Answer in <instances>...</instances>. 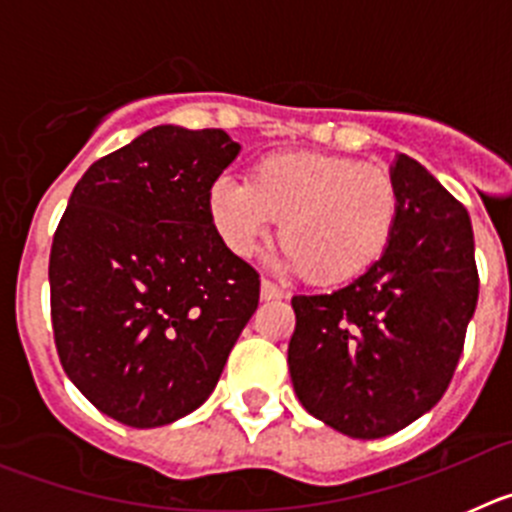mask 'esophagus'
I'll return each instance as SVG.
<instances>
[{"label": "esophagus", "instance_id": "1", "mask_svg": "<svg viewBox=\"0 0 512 512\" xmlns=\"http://www.w3.org/2000/svg\"><path fill=\"white\" fill-rule=\"evenodd\" d=\"M284 289H279L277 284H271L269 279H261V300H284Z\"/></svg>", "mask_w": 512, "mask_h": 512}]
</instances>
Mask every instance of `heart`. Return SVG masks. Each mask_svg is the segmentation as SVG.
<instances>
[{"label": "heart", "instance_id": "1", "mask_svg": "<svg viewBox=\"0 0 512 512\" xmlns=\"http://www.w3.org/2000/svg\"><path fill=\"white\" fill-rule=\"evenodd\" d=\"M207 215L235 256L259 251L279 220V264L312 284L336 287L366 274L390 248L400 192L382 166L336 153L284 151L253 164L248 182L215 179Z\"/></svg>", "mask_w": 512, "mask_h": 512}]
</instances>
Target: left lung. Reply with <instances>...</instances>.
<instances>
[{
  "mask_svg": "<svg viewBox=\"0 0 512 512\" xmlns=\"http://www.w3.org/2000/svg\"><path fill=\"white\" fill-rule=\"evenodd\" d=\"M390 174L400 217L382 259L330 295L292 297L297 397L351 438L392 436L441 400L479 295L467 210L405 153Z\"/></svg>",
  "mask_w": 512,
  "mask_h": 512,
  "instance_id": "8db88e82",
  "label": "left lung"
}]
</instances>
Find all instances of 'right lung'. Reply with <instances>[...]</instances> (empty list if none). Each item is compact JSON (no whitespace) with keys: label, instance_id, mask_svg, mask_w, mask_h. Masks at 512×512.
I'll list each match as a JSON object with an SVG mask.
<instances>
[{"label":"right lung","instance_id":"1","mask_svg":"<svg viewBox=\"0 0 512 512\" xmlns=\"http://www.w3.org/2000/svg\"><path fill=\"white\" fill-rule=\"evenodd\" d=\"M238 153L225 130L156 125L71 192L48 266L53 338L76 390L117 423L200 408L259 307V274L207 215Z\"/></svg>","mask_w":512,"mask_h":512}]
</instances>
